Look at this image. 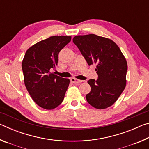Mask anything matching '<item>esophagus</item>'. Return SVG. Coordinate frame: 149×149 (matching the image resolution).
Segmentation results:
<instances>
[{
	"mask_svg": "<svg viewBox=\"0 0 149 149\" xmlns=\"http://www.w3.org/2000/svg\"><path fill=\"white\" fill-rule=\"evenodd\" d=\"M70 80H71V81L72 83H74V84H79V83H81L83 81L82 80H79L77 79H75V78H74V77L71 78V79Z\"/></svg>",
	"mask_w": 149,
	"mask_h": 149,
	"instance_id": "esophagus-1",
	"label": "esophagus"
}]
</instances>
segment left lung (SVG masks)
Here are the masks:
<instances>
[{
    "instance_id": "obj_1",
    "label": "left lung",
    "mask_w": 149,
    "mask_h": 149,
    "mask_svg": "<svg viewBox=\"0 0 149 149\" xmlns=\"http://www.w3.org/2000/svg\"><path fill=\"white\" fill-rule=\"evenodd\" d=\"M73 42L89 65L96 64L98 79H91L88 103L97 109H104L116 101L126 85L127 64L118 45L111 39L95 34L77 35Z\"/></svg>"
}]
</instances>
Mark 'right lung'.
Listing matches in <instances>:
<instances>
[{
	"instance_id": "add662e5",
	"label": "right lung",
	"mask_w": 149,
	"mask_h": 149,
	"mask_svg": "<svg viewBox=\"0 0 149 149\" xmlns=\"http://www.w3.org/2000/svg\"><path fill=\"white\" fill-rule=\"evenodd\" d=\"M71 36H52L27 50L22 68L27 91L36 104L52 110L61 104L70 79L51 71L58 64L60 50L71 41Z\"/></svg>"
}]
</instances>
